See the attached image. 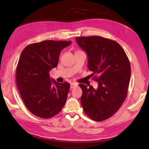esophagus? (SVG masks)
<instances>
[{"label":"esophagus","mask_w":149,"mask_h":149,"mask_svg":"<svg viewBox=\"0 0 149 149\" xmlns=\"http://www.w3.org/2000/svg\"><path fill=\"white\" fill-rule=\"evenodd\" d=\"M78 86V84L77 83H71V84H70V88L71 89H73V88H74L75 87H76Z\"/></svg>","instance_id":"1"}]
</instances>
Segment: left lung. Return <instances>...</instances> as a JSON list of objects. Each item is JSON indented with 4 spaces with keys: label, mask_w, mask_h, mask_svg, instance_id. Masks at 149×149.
Wrapping results in <instances>:
<instances>
[{
    "label": "left lung",
    "mask_w": 149,
    "mask_h": 149,
    "mask_svg": "<svg viewBox=\"0 0 149 149\" xmlns=\"http://www.w3.org/2000/svg\"><path fill=\"white\" fill-rule=\"evenodd\" d=\"M76 41L87 54L91 74L100 76L94 79L97 89L79 84L83 91L81 104L89 118L104 120L118 111L127 96L131 71L129 59L120 45L112 40L91 36L76 37Z\"/></svg>",
    "instance_id": "8db88e82"
}]
</instances>
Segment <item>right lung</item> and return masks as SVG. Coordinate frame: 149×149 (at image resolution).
<instances>
[{"mask_svg":"<svg viewBox=\"0 0 149 149\" xmlns=\"http://www.w3.org/2000/svg\"><path fill=\"white\" fill-rule=\"evenodd\" d=\"M71 41L45 40L30 44L22 51L16 69V82L25 105L33 114L48 119L65 104L70 83H58L49 72L57 66L61 50Z\"/></svg>","mask_w":149,"mask_h":149,"instance_id":"right-lung-1","label":"right lung"}]
</instances>
